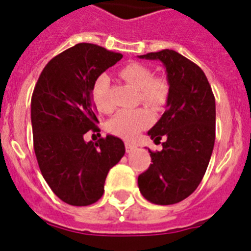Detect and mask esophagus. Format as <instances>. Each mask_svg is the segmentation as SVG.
Masks as SVG:
<instances>
[{
    "mask_svg": "<svg viewBox=\"0 0 251 251\" xmlns=\"http://www.w3.org/2000/svg\"><path fill=\"white\" fill-rule=\"evenodd\" d=\"M137 150V146L134 145V143H132V142H126V151H127L128 153L133 152V151Z\"/></svg>",
    "mask_w": 251,
    "mask_h": 251,
    "instance_id": "obj_1",
    "label": "esophagus"
}]
</instances>
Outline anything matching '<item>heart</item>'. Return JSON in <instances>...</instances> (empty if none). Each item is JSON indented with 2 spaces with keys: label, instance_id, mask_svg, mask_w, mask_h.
Returning <instances> with one entry per match:
<instances>
[{
  "label": "heart",
  "instance_id": "heart-1",
  "mask_svg": "<svg viewBox=\"0 0 251 251\" xmlns=\"http://www.w3.org/2000/svg\"><path fill=\"white\" fill-rule=\"evenodd\" d=\"M124 80L139 90V97L153 108L163 105L168 97V84L163 77H153L147 66L130 63L119 72ZM109 77L105 74L95 79L92 88V98L97 109L100 113H110L113 105L109 100ZM151 123V115L146 109L119 110L108 123V129L115 136L124 139H133Z\"/></svg>",
  "mask_w": 251,
  "mask_h": 251
}]
</instances>
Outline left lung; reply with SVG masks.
Segmentation results:
<instances>
[{
	"label": "left lung",
	"instance_id": "left-lung-1",
	"mask_svg": "<svg viewBox=\"0 0 251 251\" xmlns=\"http://www.w3.org/2000/svg\"><path fill=\"white\" fill-rule=\"evenodd\" d=\"M138 57L159 60L170 85L165 113L148 130L154 142L166 141L162 151H150L152 165L138 176V187L152 203L172 205L190 196L206 172L215 143V97L200 66L176 51Z\"/></svg>",
	"mask_w": 251,
	"mask_h": 251
}]
</instances>
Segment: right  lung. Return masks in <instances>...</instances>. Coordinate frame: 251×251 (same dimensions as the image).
I'll list each match as a JSON object with an SVG mask.
<instances>
[{"mask_svg":"<svg viewBox=\"0 0 251 251\" xmlns=\"http://www.w3.org/2000/svg\"><path fill=\"white\" fill-rule=\"evenodd\" d=\"M122 57L94 44H76L52 57L35 85L31 124L37 163L52 192L69 205L97 202L106 175L126 153L118 137L84 141L88 130H99L93 84Z\"/></svg>","mask_w":251,"mask_h":251,"instance_id":"obj_1","label":"right lung"}]
</instances>
